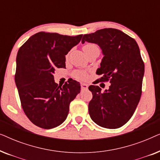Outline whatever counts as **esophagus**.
<instances>
[{
  "mask_svg": "<svg viewBox=\"0 0 160 160\" xmlns=\"http://www.w3.org/2000/svg\"><path fill=\"white\" fill-rule=\"evenodd\" d=\"M81 88H82V89H87V88H88V85L87 84H84V83H82V84H81Z\"/></svg>",
  "mask_w": 160,
  "mask_h": 160,
  "instance_id": "obj_1",
  "label": "esophagus"
}]
</instances>
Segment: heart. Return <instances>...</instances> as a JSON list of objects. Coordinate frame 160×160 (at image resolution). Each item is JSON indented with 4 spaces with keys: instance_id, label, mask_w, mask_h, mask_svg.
Returning <instances> with one entry per match:
<instances>
[{
    "instance_id": "heart-1",
    "label": "heart",
    "mask_w": 160,
    "mask_h": 160,
    "mask_svg": "<svg viewBox=\"0 0 160 160\" xmlns=\"http://www.w3.org/2000/svg\"><path fill=\"white\" fill-rule=\"evenodd\" d=\"M97 47V46H95V44H92V43H89V44H87L84 46V47H83V49H86L87 48H89V47ZM74 76H75L76 78H79V79H84V78H86L87 77V73L86 72L84 71H78L75 72V73H74Z\"/></svg>"
}]
</instances>
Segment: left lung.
Listing matches in <instances>:
<instances>
[{"label": "left lung", "mask_w": 160, "mask_h": 160, "mask_svg": "<svg viewBox=\"0 0 160 160\" xmlns=\"http://www.w3.org/2000/svg\"><path fill=\"white\" fill-rule=\"evenodd\" d=\"M85 41L96 43L102 49L104 57L96 72L102 77L98 80L111 83L104 92L95 85L89 87L93 95L89 102V115L102 128H121L132 117L141 99L144 63L138 45L114 28L84 35L82 42Z\"/></svg>", "instance_id": "obj_1"}]
</instances>
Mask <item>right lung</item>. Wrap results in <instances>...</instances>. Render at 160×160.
I'll return each mask as SVG.
<instances>
[{"mask_svg":"<svg viewBox=\"0 0 160 160\" xmlns=\"http://www.w3.org/2000/svg\"><path fill=\"white\" fill-rule=\"evenodd\" d=\"M82 37L39 32L19 48L15 83L24 112L39 128L52 129L62 124L70 103L80 92L76 81L68 80L62 87L54 82L53 74L57 68H65V55Z\"/></svg>","mask_w":160,"mask_h":160,"instance_id":"right-lung-1","label":"right lung"}]
</instances>
